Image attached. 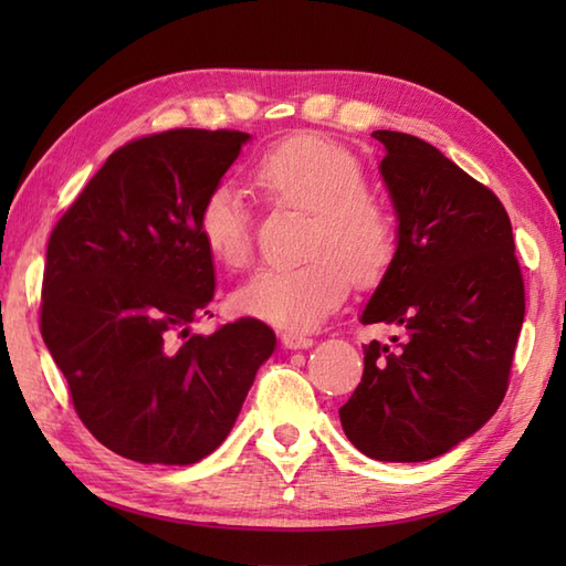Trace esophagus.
<instances>
[{
	"label": "esophagus",
	"mask_w": 566,
	"mask_h": 566,
	"mask_svg": "<svg viewBox=\"0 0 566 566\" xmlns=\"http://www.w3.org/2000/svg\"><path fill=\"white\" fill-rule=\"evenodd\" d=\"M280 340H282V345L286 347V350H308V347L314 345V338H306V335L294 333V331L282 333Z\"/></svg>",
	"instance_id": "34e87169"
}]
</instances>
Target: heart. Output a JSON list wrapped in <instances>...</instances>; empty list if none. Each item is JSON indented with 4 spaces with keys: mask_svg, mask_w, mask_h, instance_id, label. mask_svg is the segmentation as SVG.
Masks as SVG:
<instances>
[{
    "mask_svg": "<svg viewBox=\"0 0 566 566\" xmlns=\"http://www.w3.org/2000/svg\"><path fill=\"white\" fill-rule=\"evenodd\" d=\"M252 182L264 197L311 213L306 260L294 268H262L233 294L240 314L274 328L311 331L350 290L387 272L396 250L391 211L367 189L355 155L331 138L304 134L264 150L252 163ZM201 243L231 270L252 255V219L245 195L231 182L213 185L197 213Z\"/></svg>",
    "mask_w": 566,
    "mask_h": 566,
    "instance_id": "b5f03b06",
    "label": "heart"
}]
</instances>
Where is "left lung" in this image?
I'll list each match as a JSON object with an SVG mask.
<instances>
[{"mask_svg": "<svg viewBox=\"0 0 566 566\" xmlns=\"http://www.w3.org/2000/svg\"><path fill=\"white\" fill-rule=\"evenodd\" d=\"M396 252L363 323L399 331L365 345L363 381L340 408L355 448L426 462L496 413L525 318L509 213L496 195L416 136L375 130Z\"/></svg>", "mask_w": 566, "mask_h": 566, "instance_id": "left-lung-1", "label": "left lung"}]
</instances>
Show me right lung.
<instances>
[{"mask_svg": "<svg viewBox=\"0 0 566 566\" xmlns=\"http://www.w3.org/2000/svg\"><path fill=\"white\" fill-rule=\"evenodd\" d=\"M177 128L112 153L53 228L41 335L82 423L140 464H195L231 432L276 338L258 318L211 335L213 258L197 213L250 140Z\"/></svg>", "mask_w": 566, "mask_h": 566, "instance_id": "obj_1", "label": "right lung"}]
</instances>
